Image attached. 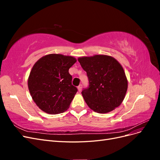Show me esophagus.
Instances as JSON below:
<instances>
[{
    "mask_svg": "<svg viewBox=\"0 0 160 160\" xmlns=\"http://www.w3.org/2000/svg\"><path fill=\"white\" fill-rule=\"evenodd\" d=\"M82 88H83V85H79L78 87H77V89H78V91H79V92L81 91Z\"/></svg>",
    "mask_w": 160,
    "mask_h": 160,
    "instance_id": "34e87169",
    "label": "esophagus"
}]
</instances>
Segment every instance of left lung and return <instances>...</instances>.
Returning <instances> with one entry per match:
<instances>
[{"label":"left lung","instance_id":"obj_1","mask_svg":"<svg viewBox=\"0 0 160 160\" xmlns=\"http://www.w3.org/2000/svg\"><path fill=\"white\" fill-rule=\"evenodd\" d=\"M78 61L88 77L89 87L81 93L89 108L106 113L119 107L128 90V80L119 62L103 55L82 57Z\"/></svg>","mask_w":160,"mask_h":160}]
</instances>
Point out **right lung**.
Segmentation results:
<instances>
[{
    "instance_id": "1",
    "label": "right lung",
    "mask_w": 160,
    "mask_h": 160,
    "mask_svg": "<svg viewBox=\"0 0 160 160\" xmlns=\"http://www.w3.org/2000/svg\"><path fill=\"white\" fill-rule=\"evenodd\" d=\"M76 61L71 56L49 54L33 65L28 79V90L34 102L42 111L58 114L69 108L77 92L69 72Z\"/></svg>"
}]
</instances>
